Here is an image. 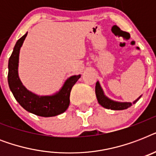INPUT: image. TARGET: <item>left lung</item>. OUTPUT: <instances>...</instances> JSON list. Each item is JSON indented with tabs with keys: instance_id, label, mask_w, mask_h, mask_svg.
<instances>
[{
	"instance_id": "8db88e82",
	"label": "left lung",
	"mask_w": 156,
	"mask_h": 156,
	"mask_svg": "<svg viewBox=\"0 0 156 156\" xmlns=\"http://www.w3.org/2000/svg\"><path fill=\"white\" fill-rule=\"evenodd\" d=\"M95 95H96L98 103L101 106L107 109H112V110H124V109L128 108L130 106H132V104H135L140 99L141 96H142V95H140L133 103L114 101V100L109 99L108 97H107L106 95H104V90H103L102 87H101V86H100V83H99V81L95 84Z\"/></svg>"
}]
</instances>
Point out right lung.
Wrapping results in <instances>:
<instances>
[{
    "label": "right lung",
    "mask_w": 156,
    "mask_h": 156,
    "mask_svg": "<svg viewBox=\"0 0 156 156\" xmlns=\"http://www.w3.org/2000/svg\"><path fill=\"white\" fill-rule=\"evenodd\" d=\"M27 35V32L17 41L9 59L8 83L9 89L18 104L30 113L44 117L55 116L63 113L69 105L71 89L80 78L81 74L69 77L60 90L52 95H38L27 90L18 76L19 52Z\"/></svg>",
    "instance_id": "add662e5"
}]
</instances>
